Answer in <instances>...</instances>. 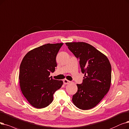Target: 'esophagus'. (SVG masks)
Returning <instances> with one entry per match:
<instances>
[{"label":"esophagus","mask_w":129,"mask_h":129,"mask_svg":"<svg viewBox=\"0 0 129 129\" xmlns=\"http://www.w3.org/2000/svg\"><path fill=\"white\" fill-rule=\"evenodd\" d=\"M70 82H71V81H70L68 80H66V79H64L63 80V83H64V84H68L70 83Z\"/></svg>","instance_id":"esophagus-1"}]
</instances>
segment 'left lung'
I'll return each instance as SVG.
<instances>
[{"label":"left lung","instance_id":"8db88e82","mask_svg":"<svg viewBox=\"0 0 129 129\" xmlns=\"http://www.w3.org/2000/svg\"><path fill=\"white\" fill-rule=\"evenodd\" d=\"M66 45L80 60L85 75L72 101L78 109L87 110L95 107L108 92L111 82V66L105 55L84 42L66 43Z\"/></svg>","mask_w":129,"mask_h":129}]
</instances>
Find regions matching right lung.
Masks as SVG:
<instances>
[{
  "instance_id": "obj_1",
  "label": "right lung",
  "mask_w": 129,
  "mask_h": 129,
  "mask_svg": "<svg viewBox=\"0 0 129 129\" xmlns=\"http://www.w3.org/2000/svg\"><path fill=\"white\" fill-rule=\"evenodd\" d=\"M63 43L47 44L28 52L19 69L22 93L37 109L45 108L53 101V94L62 86V81L49 77L57 66L56 57Z\"/></svg>"
}]
</instances>
